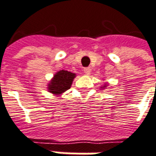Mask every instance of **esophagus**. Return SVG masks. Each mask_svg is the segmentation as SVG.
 I'll return each instance as SVG.
<instances>
[{
    "mask_svg": "<svg viewBox=\"0 0 156 156\" xmlns=\"http://www.w3.org/2000/svg\"><path fill=\"white\" fill-rule=\"evenodd\" d=\"M83 72H84V73L87 74V75H90V72H91V68H90V67H85V68L83 69Z\"/></svg>",
    "mask_w": 156,
    "mask_h": 156,
    "instance_id": "esophagus-1",
    "label": "esophagus"
}]
</instances>
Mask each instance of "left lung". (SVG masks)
Instances as JSON below:
<instances>
[{"label": "left lung", "mask_w": 156, "mask_h": 156, "mask_svg": "<svg viewBox=\"0 0 156 156\" xmlns=\"http://www.w3.org/2000/svg\"><path fill=\"white\" fill-rule=\"evenodd\" d=\"M108 83H105L104 84H102V85L101 86V89H106V87L108 86Z\"/></svg>", "instance_id": "obj_1"}]
</instances>
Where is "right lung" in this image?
<instances>
[{"mask_svg":"<svg viewBox=\"0 0 156 156\" xmlns=\"http://www.w3.org/2000/svg\"><path fill=\"white\" fill-rule=\"evenodd\" d=\"M76 74L66 70H60L57 72L48 83L47 90L54 96H61L64 92L69 90Z\"/></svg>","mask_w":156,"mask_h":156,"instance_id":"right-lung-1","label":"right lung"}]
</instances>
